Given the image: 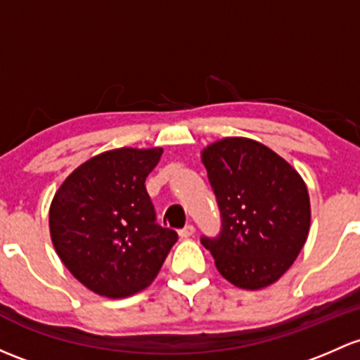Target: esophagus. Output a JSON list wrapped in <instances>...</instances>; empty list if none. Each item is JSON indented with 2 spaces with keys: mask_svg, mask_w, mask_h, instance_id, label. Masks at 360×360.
Listing matches in <instances>:
<instances>
[{
  "mask_svg": "<svg viewBox=\"0 0 360 360\" xmlns=\"http://www.w3.org/2000/svg\"><path fill=\"white\" fill-rule=\"evenodd\" d=\"M193 234H195V228H193L191 224L184 226L183 229H179V236H181V238H191Z\"/></svg>",
  "mask_w": 360,
  "mask_h": 360,
  "instance_id": "esophagus-1",
  "label": "esophagus"
}]
</instances>
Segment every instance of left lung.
I'll list each match as a JSON object with an SVG mask.
<instances>
[{
    "label": "left lung",
    "mask_w": 360,
    "mask_h": 360,
    "mask_svg": "<svg viewBox=\"0 0 360 360\" xmlns=\"http://www.w3.org/2000/svg\"><path fill=\"white\" fill-rule=\"evenodd\" d=\"M221 210L217 238H202L231 285L262 290L278 281L304 248L310 228L307 184L276 151L248 138L203 148Z\"/></svg>",
    "instance_id": "1"
}]
</instances>
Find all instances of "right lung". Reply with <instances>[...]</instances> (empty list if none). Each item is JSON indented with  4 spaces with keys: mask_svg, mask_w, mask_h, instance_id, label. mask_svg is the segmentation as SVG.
I'll use <instances>...</instances> for the list:
<instances>
[{
    "mask_svg": "<svg viewBox=\"0 0 360 360\" xmlns=\"http://www.w3.org/2000/svg\"><path fill=\"white\" fill-rule=\"evenodd\" d=\"M162 151H103L79 165L53 196L55 252L79 283L101 297L145 290L177 241L176 231L155 222L145 186Z\"/></svg>",
    "mask_w": 360,
    "mask_h": 360,
    "instance_id": "add662e5",
    "label": "right lung"
}]
</instances>
